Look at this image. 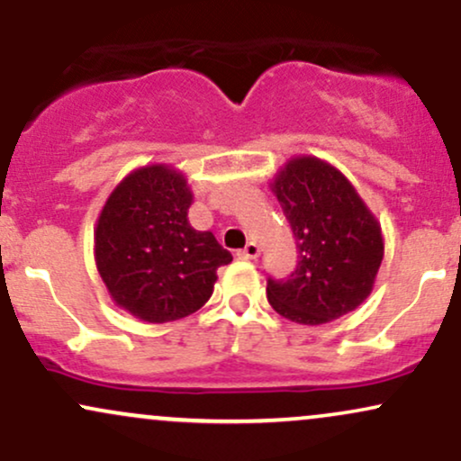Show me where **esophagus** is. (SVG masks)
I'll return each instance as SVG.
<instances>
[{"mask_svg":"<svg viewBox=\"0 0 461 461\" xmlns=\"http://www.w3.org/2000/svg\"><path fill=\"white\" fill-rule=\"evenodd\" d=\"M236 256L240 258V260H256V258L260 256V247H258L256 242H247V247L240 249Z\"/></svg>","mask_w":461,"mask_h":461,"instance_id":"34e87169","label":"esophagus"}]
</instances>
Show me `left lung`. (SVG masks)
Instances as JSON below:
<instances>
[{"label": "left lung", "instance_id": "8db88e82", "mask_svg": "<svg viewBox=\"0 0 461 461\" xmlns=\"http://www.w3.org/2000/svg\"><path fill=\"white\" fill-rule=\"evenodd\" d=\"M271 188L299 251L288 277H268L273 310L301 325H322L362 305L382 267L384 236L351 182L331 164L299 156L275 176Z\"/></svg>", "mask_w": 461, "mask_h": 461}]
</instances>
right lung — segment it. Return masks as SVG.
Wrapping results in <instances>:
<instances>
[{"mask_svg":"<svg viewBox=\"0 0 461 461\" xmlns=\"http://www.w3.org/2000/svg\"><path fill=\"white\" fill-rule=\"evenodd\" d=\"M186 177L167 164L131 171L105 201L95 230V262L119 308L147 322H171L210 299L216 268L231 253L212 231L188 223Z\"/></svg>","mask_w":461,"mask_h":461,"instance_id":"add662e5","label":"right lung"}]
</instances>
